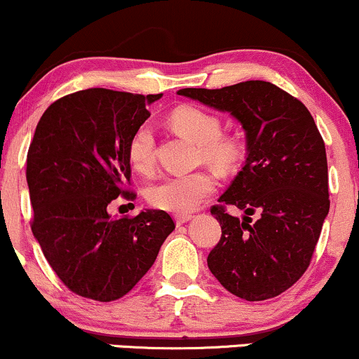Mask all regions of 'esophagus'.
Here are the masks:
<instances>
[{"label": "esophagus", "instance_id": "esophagus-1", "mask_svg": "<svg viewBox=\"0 0 359 359\" xmlns=\"http://www.w3.org/2000/svg\"><path fill=\"white\" fill-rule=\"evenodd\" d=\"M175 220H176V225H183V223L191 220V215H175Z\"/></svg>", "mask_w": 359, "mask_h": 359}]
</instances>
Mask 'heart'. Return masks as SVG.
<instances>
[{"mask_svg": "<svg viewBox=\"0 0 359 359\" xmlns=\"http://www.w3.org/2000/svg\"><path fill=\"white\" fill-rule=\"evenodd\" d=\"M171 128L200 144V156L220 171H230L243 156L242 141L233 134H222V121L196 105H181L170 114ZM128 158L139 175H153L156 142L153 129L139 126L128 142ZM217 189V180L208 171L168 176L147 189V201L158 210L187 215L198 208Z\"/></svg>", "mask_w": 359, "mask_h": 359, "instance_id": "1", "label": "heart"}]
</instances>
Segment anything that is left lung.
<instances>
[{
	"mask_svg": "<svg viewBox=\"0 0 359 359\" xmlns=\"http://www.w3.org/2000/svg\"><path fill=\"white\" fill-rule=\"evenodd\" d=\"M178 94L230 112L245 129V164L210 210L222 237L206 259L208 269L240 299L279 296L307 271L330 212L318 126L301 100L264 80ZM226 204L246 212L242 221L226 212ZM255 212L259 220L252 222Z\"/></svg>",
	"mask_w": 359,
	"mask_h": 359,
	"instance_id": "left-lung-1",
	"label": "left lung"
}]
</instances>
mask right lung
<instances>
[{
    "label": "right lung",
    "mask_w": 359,
    "mask_h": 359,
    "mask_svg": "<svg viewBox=\"0 0 359 359\" xmlns=\"http://www.w3.org/2000/svg\"><path fill=\"white\" fill-rule=\"evenodd\" d=\"M158 99L87 88L55 100L36 126L27 156L32 231L58 279L82 297L126 296L175 230L163 210L107 213L117 196L136 198L128 142Z\"/></svg>",
    "instance_id": "add662e5"
}]
</instances>
